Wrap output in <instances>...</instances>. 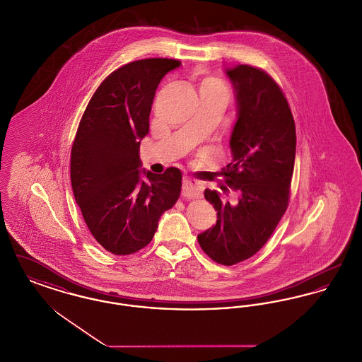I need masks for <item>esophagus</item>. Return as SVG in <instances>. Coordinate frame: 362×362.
Returning <instances> with one entry per match:
<instances>
[{
	"label": "esophagus",
	"instance_id": "obj_1",
	"mask_svg": "<svg viewBox=\"0 0 362 362\" xmlns=\"http://www.w3.org/2000/svg\"><path fill=\"white\" fill-rule=\"evenodd\" d=\"M182 197L185 199H197L202 197V187L201 183L197 182L195 179L186 177L183 180V191H182Z\"/></svg>",
	"mask_w": 362,
	"mask_h": 362
}]
</instances>
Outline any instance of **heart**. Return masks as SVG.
Returning a JSON list of instances; mask_svg holds the SVG:
<instances>
[{
  "label": "heart",
  "mask_w": 362,
  "mask_h": 362,
  "mask_svg": "<svg viewBox=\"0 0 362 362\" xmlns=\"http://www.w3.org/2000/svg\"><path fill=\"white\" fill-rule=\"evenodd\" d=\"M217 83H220V81H217V80H214V78H207V80L204 81L202 86H210V84H217Z\"/></svg>",
  "instance_id": "obj_1"
}]
</instances>
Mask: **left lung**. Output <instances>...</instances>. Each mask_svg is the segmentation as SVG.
<instances>
[{
	"instance_id": "left-lung-1",
	"label": "left lung",
	"mask_w": 362,
	"mask_h": 362,
	"mask_svg": "<svg viewBox=\"0 0 362 362\" xmlns=\"http://www.w3.org/2000/svg\"><path fill=\"white\" fill-rule=\"evenodd\" d=\"M226 74L235 89L238 121L229 141L232 163L221 175L239 199L230 205L217 191L205 189L217 223L198 235V243L209 258L232 266L258 252L288 207L296 126L282 89L264 70L238 65Z\"/></svg>"
}]
</instances>
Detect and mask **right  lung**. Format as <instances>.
<instances>
[{
  "label": "right lung",
  "instance_id": "right-lung-1",
  "mask_svg": "<svg viewBox=\"0 0 362 362\" xmlns=\"http://www.w3.org/2000/svg\"><path fill=\"white\" fill-rule=\"evenodd\" d=\"M180 61L148 58L112 71L86 105L73 141L70 180L95 240L130 255L155 236L161 214L176 204L182 173L141 168L139 144L149 133L156 89Z\"/></svg>",
  "mask_w": 362,
  "mask_h": 362
}]
</instances>
